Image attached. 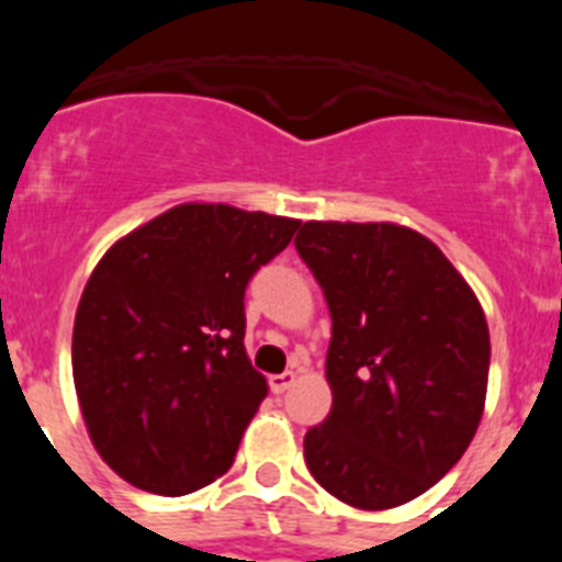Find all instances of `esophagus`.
<instances>
[{
	"instance_id": "34e87169",
	"label": "esophagus",
	"mask_w": 562,
	"mask_h": 562,
	"mask_svg": "<svg viewBox=\"0 0 562 562\" xmlns=\"http://www.w3.org/2000/svg\"><path fill=\"white\" fill-rule=\"evenodd\" d=\"M295 371H284V374H272L270 376V391L272 394H284L290 389L292 382H295Z\"/></svg>"
}]
</instances>
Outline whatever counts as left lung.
Listing matches in <instances>:
<instances>
[{"label":"left lung","instance_id":"8db88e82","mask_svg":"<svg viewBox=\"0 0 562 562\" xmlns=\"http://www.w3.org/2000/svg\"><path fill=\"white\" fill-rule=\"evenodd\" d=\"M331 315V411L304 459L357 509L408 504L464 456L484 414L490 329L445 252L391 222H306L295 238Z\"/></svg>","mask_w":562,"mask_h":562}]
</instances>
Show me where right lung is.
Instances as JSON below:
<instances>
[{"label":"right lung","instance_id":"1","mask_svg":"<svg viewBox=\"0 0 562 562\" xmlns=\"http://www.w3.org/2000/svg\"><path fill=\"white\" fill-rule=\"evenodd\" d=\"M301 222L188 202L123 236L83 286L72 380L89 439L128 484L188 495L227 473L267 396L245 290Z\"/></svg>","mask_w":562,"mask_h":562}]
</instances>
